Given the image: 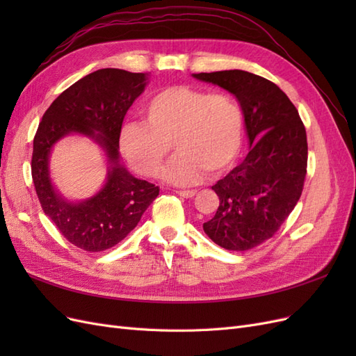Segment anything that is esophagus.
I'll return each instance as SVG.
<instances>
[{"mask_svg": "<svg viewBox=\"0 0 356 356\" xmlns=\"http://www.w3.org/2000/svg\"><path fill=\"white\" fill-rule=\"evenodd\" d=\"M179 196H182V197H187V199H190V197H195L196 195H197V191L196 190H178L177 191Z\"/></svg>", "mask_w": 356, "mask_h": 356, "instance_id": "obj_1", "label": "esophagus"}]
</instances>
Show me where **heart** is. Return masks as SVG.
Segmentation results:
<instances>
[{
    "instance_id": "obj_1",
    "label": "heart",
    "mask_w": 356,
    "mask_h": 356,
    "mask_svg": "<svg viewBox=\"0 0 356 356\" xmlns=\"http://www.w3.org/2000/svg\"><path fill=\"white\" fill-rule=\"evenodd\" d=\"M143 114L145 123H123L118 144L131 166L145 177L160 175L172 143L178 154L165 178L177 186L197 184L207 172L221 175L239 156L243 114L229 93L169 86L147 98Z\"/></svg>"
}]
</instances>
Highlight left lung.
Listing matches in <instances>:
<instances>
[{
  "label": "left lung",
  "instance_id": "8db88e82",
  "mask_svg": "<svg viewBox=\"0 0 356 356\" xmlns=\"http://www.w3.org/2000/svg\"><path fill=\"white\" fill-rule=\"evenodd\" d=\"M239 101L250 153L212 186L220 197L213 218L203 224L209 238L229 251H248L270 239L303 191L307 138L294 104L267 79L241 70L200 72Z\"/></svg>",
  "mask_w": 356,
  "mask_h": 356
}]
</instances>
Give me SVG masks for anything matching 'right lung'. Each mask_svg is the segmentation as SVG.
<instances>
[{
  "label": "right lung",
  "mask_w": 356,
  "mask_h": 356,
  "mask_svg": "<svg viewBox=\"0 0 356 356\" xmlns=\"http://www.w3.org/2000/svg\"><path fill=\"white\" fill-rule=\"evenodd\" d=\"M147 83V72L98 70L63 90L38 124L31 160L38 200L63 238L84 251L99 252L122 242L159 196V187L132 177L118 163V134L123 118ZM70 133L95 138L111 163L102 191L79 204L60 198L48 174L51 147Z\"/></svg>",
  "instance_id": "right-lung-1"
}]
</instances>
